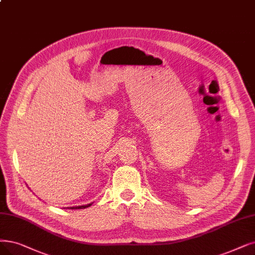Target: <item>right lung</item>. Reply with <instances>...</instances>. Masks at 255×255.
I'll list each match as a JSON object with an SVG mask.
<instances>
[{
    "mask_svg": "<svg viewBox=\"0 0 255 255\" xmlns=\"http://www.w3.org/2000/svg\"><path fill=\"white\" fill-rule=\"evenodd\" d=\"M91 205H92V204H88V205H84V206H75V207H71V209H84V208H87Z\"/></svg>",
    "mask_w": 255,
    "mask_h": 255,
    "instance_id": "obj_1",
    "label": "right lung"
}]
</instances>
